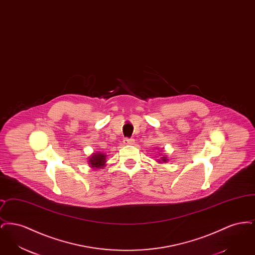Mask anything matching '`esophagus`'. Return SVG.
<instances>
[{"label": "esophagus", "instance_id": "34e87169", "mask_svg": "<svg viewBox=\"0 0 255 255\" xmlns=\"http://www.w3.org/2000/svg\"><path fill=\"white\" fill-rule=\"evenodd\" d=\"M133 141H134L133 138H124L123 139V143L125 145H131V144H133Z\"/></svg>", "mask_w": 255, "mask_h": 255}]
</instances>
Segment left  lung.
I'll return each mask as SVG.
<instances>
[{
	"label": "left lung",
	"mask_w": 255,
	"mask_h": 255,
	"mask_svg": "<svg viewBox=\"0 0 255 255\" xmlns=\"http://www.w3.org/2000/svg\"><path fill=\"white\" fill-rule=\"evenodd\" d=\"M169 158H167V157L165 155H162L160 156V158H158V160H157V162L158 163H163V162H167Z\"/></svg>",
	"instance_id": "obj_1"
}]
</instances>
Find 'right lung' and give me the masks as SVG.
I'll return each mask as SVG.
<instances>
[{
  "mask_svg": "<svg viewBox=\"0 0 255 255\" xmlns=\"http://www.w3.org/2000/svg\"><path fill=\"white\" fill-rule=\"evenodd\" d=\"M107 155L102 152L93 153L88 158V164L94 169H103L106 166Z\"/></svg>",
  "mask_w": 255,
  "mask_h": 255,
  "instance_id": "add662e5",
  "label": "right lung"
}]
</instances>
